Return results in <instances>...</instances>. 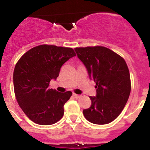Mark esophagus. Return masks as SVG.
<instances>
[{
  "mask_svg": "<svg viewBox=\"0 0 150 150\" xmlns=\"http://www.w3.org/2000/svg\"><path fill=\"white\" fill-rule=\"evenodd\" d=\"M73 95H74V96L76 98H81V95H76V94H74Z\"/></svg>",
  "mask_w": 150,
  "mask_h": 150,
  "instance_id": "1",
  "label": "esophagus"
}]
</instances>
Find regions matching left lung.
Segmentation results:
<instances>
[{
  "mask_svg": "<svg viewBox=\"0 0 150 150\" xmlns=\"http://www.w3.org/2000/svg\"><path fill=\"white\" fill-rule=\"evenodd\" d=\"M77 57L96 83L91 105L83 110L85 118L96 125L112 122L121 113L131 92L130 74L125 61L104 46L75 48Z\"/></svg>",
  "mask_w": 150,
  "mask_h": 150,
  "instance_id": "obj_1",
  "label": "left lung"
}]
</instances>
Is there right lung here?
Listing matches in <instances>:
<instances>
[{
	"label": "right lung",
	"instance_id": "1",
	"mask_svg": "<svg viewBox=\"0 0 150 150\" xmlns=\"http://www.w3.org/2000/svg\"><path fill=\"white\" fill-rule=\"evenodd\" d=\"M72 48L40 45L24 54L16 64L13 86L19 107L31 121L42 125H52L64 115V105L72 92H59L50 88L60 69L75 56Z\"/></svg>",
	"mask_w": 150,
	"mask_h": 150
}]
</instances>
